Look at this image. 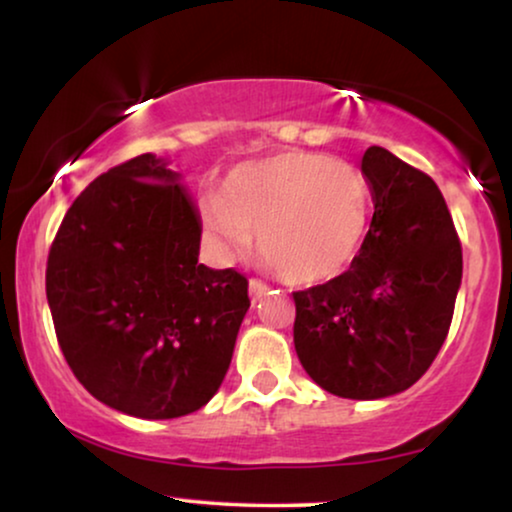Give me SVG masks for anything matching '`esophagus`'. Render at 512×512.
<instances>
[{"instance_id": "esophagus-1", "label": "esophagus", "mask_w": 512, "mask_h": 512, "mask_svg": "<svg viewBox=\"0 0 512 512\" xmlns=\"http://www.w3.org/2000/svg\"><path fill=\"white\" fill-rule=\"evenodd\" d=\"M265 293H268V286H265L261 279H249V296H251V300H254V303L261 296H265Z\"/></svg>"}]
</instances>
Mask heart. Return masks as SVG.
<instances>
[{
    "instance_id": "1",
    "label": "heart",
    "mask_w": 512,
    "mask_h": 512,
    "mask_svg": "<svg viewBox=\"0 0 512 512\" xmlns=\"http://www.w3.org/2000/svg\"><path fill=\"white\" fill-rule=\"evenodd\" d=\"M370 188L356 167L324 153L284 151L230 174L205 207L223 256L254 242L286 284L314 286L349 268L366 240Z\"/></svg>"
}]
</instances>
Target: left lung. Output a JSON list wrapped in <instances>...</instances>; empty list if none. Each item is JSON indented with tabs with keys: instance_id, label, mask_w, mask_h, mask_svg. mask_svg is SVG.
Here are the masks:
<instances>
[{
	"instance_id": "left-lung-1",
	"label": "left lung",
	"mask_w": 512,
	"mask_h": 512,
	"mask_svg": "<svg viewBox=\"0 0 512 512\" xmlns=\"http://www.w3.org/2000/svg\"><path fill=\"white\" fill-rule=\"evenodd\" d=\"M375 214L342 275L293 291V345L328 394L356 401L412 387L450 331L461 242L436 181L382 146L363 153Z\"/></svg>"
}]
</instances>
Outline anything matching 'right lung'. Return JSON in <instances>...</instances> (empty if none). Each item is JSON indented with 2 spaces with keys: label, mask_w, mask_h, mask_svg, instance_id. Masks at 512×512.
<instances>
[{
  "label": "right lung",
  "mask_w": 512,
  "mask_h": 512,
  "mask_svg": "<svg viewBox=\"0 0 512 512\" xmlns=\"http://www.w3.org/2000/svg\"><path fill=\"white\" fill-rule=\"evenodd\" d=\"M151 153L111 167L67 209L46 263L65 361L109 408L142 419L219 391L249 310L247 277L198 263L200 219Z\"/></svg>",
  "instance_id": "right-lung-1"
}]
</instances>
